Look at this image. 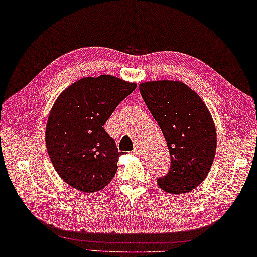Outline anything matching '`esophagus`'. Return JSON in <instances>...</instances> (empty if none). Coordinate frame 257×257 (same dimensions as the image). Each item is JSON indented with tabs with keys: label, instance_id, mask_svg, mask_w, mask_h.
Returning a JSON list of instances; mask_svg holds the SVG:
<instances>
[{
	"label": "esophagus",
	"instance_id": "34e87169",
	"mask_svg": "<svg viewBox=\"0 0 257 257\" xmlns=\"http://www.w3.org/2000/svg\"><path fill=\"white\" fill-rule=\"evenodd\" d=\"M133 153H134L135 155H138V157H142V148L139 147V146H136V147L134 148V151H133Z\"/></svg>",
	"mask_w": 257,
	"mask_h": 257
}]
</instances>
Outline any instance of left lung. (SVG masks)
Instances as JSON below:
<instances>
[{
  "label": "left lung",
  "instance_id": "obj_1",
  "mask_svg": "<svg viewBox=\"0 0 257 257\" xmlns=\"http://www.w3.org/2000/svg\"><path fill=\"white\" fill-rule=\"evenodd\" d=\"M139 89L171 154L170 171L157 183L168 193L190 192L203 183L215 159L217 134L211 113L181 82H146Z\"/></svg>",
  "mask_w": 257,
  "mask_h": 257
}]
</instances>
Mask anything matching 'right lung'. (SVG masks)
<instances>
[{
	"instance_id": "1",
	"label": "right lung",
	"mask_w": 257,
	"mask_h": 257,
	"mask_svg": "<svg viewBox=\"0 0 257 257\" xmlns=\"http://www.w3.org/2000/svg\"><path fill=\"white\" fill-rule=\"evenodd\" d=\"M135 87L103 74L83 78L58 97L48 116L46 147L57 173L70 186L91 193L111 181L123 152L103 126Z\"/></svg>"
}]
</instances>
